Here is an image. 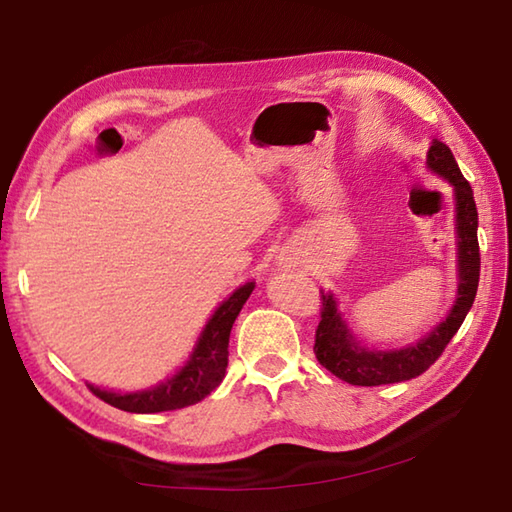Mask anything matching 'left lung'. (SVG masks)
Wrapping results in <instances>:
<instances>
[{"label":"left lung","instance_id":"1","mask_svg":"<svg viewBox=\"0 0 512 512\" xmlns=\"http://www.w3.org/2000/svg\"><path fill=\"white\" fill-rule=\"evenodd\" d=\"M429 169L436 176L445 178L454 187L456 196V237H458V291L456 302L449 309L447 318L438 327L431 329L429 336L422 341L402 350H368L354 341L352 332L345 325L339 307L332 293L320 291L323 298V309H320V323L316 327V343L314 352L316 359L323 368L332 375L352 386H381V384H397L422 375L431 363L443 354L447 343L454 339L458 327L463 325L467 311L472 309V302L479 289V273H481V255H479V239H476V228H479V214H476V203L472 187L463 178L461 169L454 160V153L449 146L433 140L427 155Z\"/></svg>","mask_w":512,"mask_h":512}]
</instances>
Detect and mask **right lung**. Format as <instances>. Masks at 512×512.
<instances>
[{"instance_id":"obj_1","label":"right lung","mask_w":512,"mask_h":512,"mask_svg":"<svg viewBox=\"0 0 512 512\" xmlns=\"http://www.w3.org/2000/svg\"><path fill=\"white\" fill-rule=\"evenodd\" d=\"M255 289V282H246L239 287L223 305L214 311L201 332L192 357L180 368L176 375L162 381L160 386H153L149 391L137 393H112L103 391L99 386L88 384L90 391L115 409L128 413H160L176 411L205 400L225 377L228 368V343L230 329L235 325L241 307L246 305L250 293Z\"/></svg>"}]
</instances>
